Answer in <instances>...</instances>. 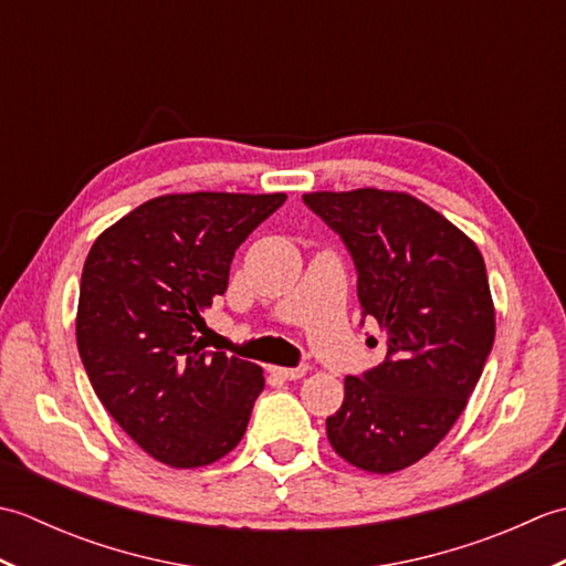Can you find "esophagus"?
I'll use <instances>...</instances> for the list:
<instances>
[{
  "instance_id": "1",
  "label": "esophagus",
  "mask_w": 566,
  "mask_h": 566,
  "mask_svg": "<svg viewBox=\"0 0 566 566\" xmlns=\"http://www.w3.org/2000/svg\"><path fill=\"white\" fill-rule=\"evenodd\" d=\"M272 371H274L276 377L292 381V379H302L306 371H308V367L306 365H298V367H272Z\"/></svg>"
}]
</instances>
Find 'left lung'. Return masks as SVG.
Segmentation results:
<instances>
[{"mask_svg":"<svg viewBox=\"0 0 566 566\" xmlns=\"http://www.w3.org/2000/svg\"><path fill=\"white\" fill-rule=\"evenodd\" d=\"M304 203L350 252L363 318L379 323L387 350L377 367L345 377L328 440L365 472H399L448 436L494 347L484 258L460 228L401 191H314Z\"/></svg>","mask_w":566,"mask_h":566,"instance_id":"left-lung-1","label":"left lung"}]
</instances>
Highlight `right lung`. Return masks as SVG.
<instances>
[{"label": "right lung", "mask_w": 566, "mask_h": 566, "mask_svg": "<svg viewBox=\"0 0 566 566\" xmlns=\"http://www.w3.org/2000/svg\"><path fill=\"white\" fill-rule=\"evenodd\" d=\"M284 201L165 195L94 240L80 282L77 350L106 411L163 464H211L245 436L262 367L207 350L197 333L203 308L226 292L235 250Z\"/></svg>", "instance_id": "1"}]
</instances>
